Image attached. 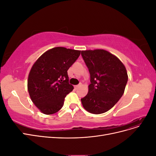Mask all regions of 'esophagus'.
<instances>
[{
	"label": "esophagus",
	"mask_w": 156,
	"mask_h": 156,
	"mask_svg": "<svg viewBox=\"0 0 156 156\" xmlns=\"http://www.w3.org/2000/svg\"><path fill=\"white\" fill-rule=\"evenodd\" d=\"M81 86V84H78V85L75 86V88H78L79 87H80Z\"/></svg>",
	"instance_id": "1"
}]
</instances>
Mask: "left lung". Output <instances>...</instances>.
I'll return each mask as SVG.
<instances>
[{"instance_id":"1","label":"left lung","mask_w":156,"mask_h":156,"mask_svg":"<svg viewBox=\"0 0 156 156\" xmlns=\"http://www.w3.org/2000/svg\"><path fill=\"white\" fill-rule=\"evenodd\" d=\"M90 75L87 95L81 99L83 107L95 115L104 113L124 94L128 79L127 71L116 56L103 49L81 51Z\"/></svg>"}]
</instances>
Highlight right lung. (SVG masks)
I'll return each mask as SVG.
<instances>
[{"instance_id": "obj_1", "label": "right lung", "mask_w": 156, "mask_h": 156, "mask_svg": "<svg viewBox=\"0 0 156 156\" xmlns=\"http://www.w3.org/2000/svg\"><path fill=\"white\" fill-rule=\"evenodd\" d=\"M81 51L57 47L41 55L33 64L28 77L30 97L45 115L58 112L64 98L73 89L69 84L68 70L78 58Z\"/></svg>"}]
</instances>
